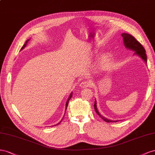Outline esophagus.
<instances>
[{
  "instance_id": "34e87169",
  "label": "esophagus",
  "mask_w": 155,
  "mask_h": 155,
  "mask_svg": "<svg viewBox=\"0 0 155 155\" xmlns=\"http://www.w3.org/2000/svg\"><path fill=\"white\" fill-rule=\"evenodd\" d=\"M93 85V83L91 81H83L81 83L80 86L82 88H84V87H92Z\"/></svg>"
}]
</instances>
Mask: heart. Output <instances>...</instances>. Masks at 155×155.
<instances>
[{
  "mask_svg": "<svg viewBox=\"0 0 155 155\" xmlns=\"http://www.w3.org/2000/svg\"><path fill=\"white\" fill-rule=\"evenodd\" d=\"M110 61V56L109 54H106L104 55L102 59H101V64L103 66H107V65H108L109 62Z\"/></svg>",
  "mask_w": 155,
  "mask_h": 155,
  "instance_id": "heart-1",
  "label": "heart"
}]
</instances>
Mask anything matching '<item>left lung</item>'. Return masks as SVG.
I'll return each mask as SVG.
<instances>
[{"label": "left lung", "instance_id": "8db88e82", "mask_svg": "<svg viewBox=\"0 0 155 155\" xmlns=\"http://www.w3.org/2000/svg\"><path fill=\"white\" fill-rule=\"evenodd\" d=\"M121 36H123V41H124L125 46L128 48H130V49H132V51H134L135 53L136 54H138L140 56L141 58H142L145 63H147V56H146V53H145V50L144 47L142 46V45L137 40V39L134 37L131 36V35L129 34H122ZM94 108L96 113L99 115V116L102 118L103 120L106 122H117V121H111L109 120V119L104 117L103 116H101L99 114L98 110H97V103H96V101H95V104H94Z\"/></svg>", "mask_w": 155, "mask_h": 155}]
</instances>
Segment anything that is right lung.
<instances>
[{"label": "right lung", "mask_w": 155, "mask_h": 155, "mask_svg": "<svg viewBox=\"0 0 155 155\" xmlns=\"http://www.w3.org/2000/svg\"><path fill=\"white\" fill-rule=\"evenodd\" d=\"M28 41H29V39H28V40H26V41L25 42V43L24 44L23 46L22 47V48H21V50L23 49V48H24L26 47V44H27V43H28ZM71 97H72V93H71V95H70V97H69V99H68V101H67V103H66V108H65V109H67V108H68V103H69V101L71 99ZM60 122H61V121H60ZM60 123H59L58 124H60ZM57 125H58V124H57Z\"/></svg>", "instance_id": "right-lung-1"}]
</instances>
